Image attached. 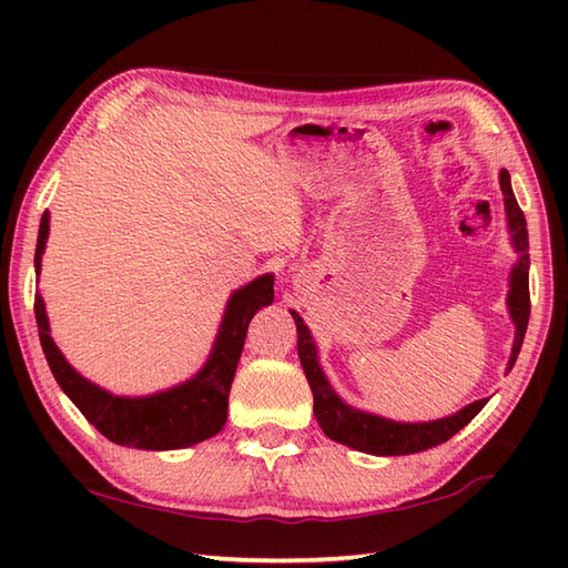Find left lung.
I'll list each match as a JSON object with an SVG mask.
<instances>
[{
  "mask_svg": "<svg viewBox=\"0 0 568 568\" xmlns=\"http://www.w3.org/2000/svg\"><path fill=\"white\" fill-rule=\"evenodd\" d=\"M48 222L51 214L48 210L41 216L39 241H36V275L41 273V258L48 241ZM273 303V275H261L248 285L229 297L224 317L216 332L210 358L195 376L173 385L168 390H159L153 395L129 397L114 395L100 388L98 383L88 381L68 364L63 352L55 346L51 327H48L43 295L36 293L33 312L36 324H39V336L48 366H51L53 378L80 413L98 427L106 439L122 446H136V449H183V446L200 444L222 432L226 422V400L229 383L236 368V361L244 348L246 329L251 317L263 305ZM305 376L315 395V415L322 419V429L327 437L348 444V419H352V407L339 403V397L329 388L327 378L317 364L315 348H303L300 352Z\"/></svg>",
  "mask_w": 568,
  "mask_h": 568,
  "instance_id": "left-lung-1",
  "label": "left lung"
}]
</instances>
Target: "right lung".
Listing matches in <instances>:
<instances>
[{
	"label": "right lung",
	"mask_w": 568,
	"mask_h": 568,
	"mask_svg": "<svg viewBox=\"0 0 568 568\" xmlns=\"http://www.w3.org/2000/svg\"><path fill=\"white\" fill-rule=\"evenodd\" d=\"M500 190L505 195V214H508L513 246H515L517 256H520L510 273V293H508V310H510V317L515 322V342H513V354H510V364H508V371H510L515 366L517 354H520V348H523V339H525L527 322H529V281H527L529 277V273H527L529 271V253H527L529 241H527L525 214L513 195L510 173L505 171V168L500 171ZM295 324H297L300 334H307L300 315L295 317ZM300 342H303V336H300ZM484 405H486V400H476V403L466 405L464 409H458V413L452 417L422 422V425H403V422L383 419L378 415L356 413V409H352L346 446H352V449H358L364 454H373V456H403V454L427 452V449H432V446L452 439L458 429L466 427L468 422L474 419L480 409H484ZM317 422L322 425L320 417H317Z\"/></svg>",
	"instance_id": "add662e5"
}]
</instances>
